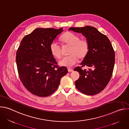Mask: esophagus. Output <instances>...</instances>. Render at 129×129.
I'll return each instance as SVG.
<instances>
[{"label":"esophagus","mask_w":129,"mask_h":129,"mask_svg":"<svg viewBox=\"0 0 129 129\" xmlns=\"http://www.w3.org/2000/svg\"><path fill=\"white\" fill-rule=\"evenodd\" d=\"M73 71V70L72 69H71V68H68V71L69 72H72V71Z\"/></svg>","instance_id":"34e87169"}]
</instances>
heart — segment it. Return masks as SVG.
<instances>
[{"mask_svg":"<svg viewBox=\"0 0 129 129\" xmlns=\"http://www.w3.org/2000/svg\"><path fill=\"white\" fill-rule=\"evenodd\" d=\"M61 40L64 44L70 46L69 51V55L64 57L59 61V64L62 66L71 67L78 61V57L82 59L87 54L89 49V44L86 39H80L76 34L67 32L63 34ZM50 50L52 56L59 59L62 57V49L60 45L56 41L52 42L50 45Z\"/></svg>","mask_w":129,"mask_h":129,"instance_id":"1","label":"heart"}]
</instances>
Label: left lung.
Listing matches in <instances>:
<instances>
[{
  "mask_svg": "<svg viewBox=\"0 0 129 129\" xmlns=\"http://www.w3.org/2000/svg\"><path fill=\"white\" fill-rule=\"evenodd\" d=\"M68 30L82 33L89 44L81 66L74 69L80 75L75 82L76 88L85 94L95 95L104 89L111 78L115 63L112 45L107 37L94 27H72ZM84 67H88V70L83 69Z\"/></svg>",
  "mask_w": 129,
  "mask_h": 129,
  "instance_id": "obj_1",
  "label": "left lung"
}]
</instances>
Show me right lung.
Segmentation results:
<instances>
[{
	"mask_svg": "<svg viewBox=\"0 0 129 129\" xmlns=\"http://www.w3.org/2000/svg\"><path fill=\"white\" fill-rule=\"evenodd\" d=\"M63 31V28H37L22 39L16 52L20 79L32 94L48 96L56 91L61 79L66 75V67H59L50 50V45Z\"/></svg>",
	"mask_w": 129,
	"mask_h": 129,
	"instance_id": "add662e5",
	"label": "right lung"
}]
</instances>
